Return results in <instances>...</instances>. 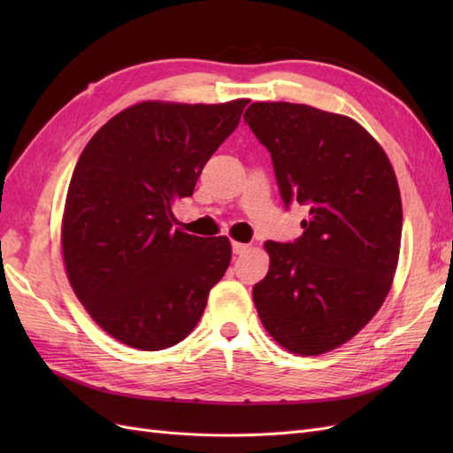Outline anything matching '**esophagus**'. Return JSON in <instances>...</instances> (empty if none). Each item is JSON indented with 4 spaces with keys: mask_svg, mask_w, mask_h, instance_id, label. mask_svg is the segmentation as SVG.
Here are the masks:
<instances>
[{
    "mask_svg": "<svg viewBox=\"0 0 453 453\" xmlns=\"http://www.w3.org/2000/svg\"><path fill=\"white\" fill-rule=\"evenodd\" d=\"M250 250L248 243H240V242H232V251H234V255H242Z\"/></svg>",
    "mask_w": 453,
    "mask_h": 453,
    "instance_id": "1",
    "label": "esophagus"
}]
</instances>
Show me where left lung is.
<instances>
[{"instance_id":"obj_1","label":"left lung","mask_w":453,"mask_h":453,"mask_svg":"<svg viewBox=\"0 0 453 453\" xmlns=\"http://www.w3.org/2000/svg\"><path fill=\"white\" fill-rule=\"evenodd\" d=\"M243 120L268 149L285 208L310 210L303 236L265 243L270 268L253 287L258 318L287 351H331L374 318L391 289L403 232L393 166L344 115L255 102Z\"/></svg>"}]
</instances>
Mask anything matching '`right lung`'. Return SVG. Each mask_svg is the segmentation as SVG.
Returning <instances> with one entry per match:
<instances>
[{
    "label": "right lung",
    "mask_w": 453,
    "mask_h": 453,
    "mask_svg": "<svg viewBox=\"0 0 453 453\" xmlns=\"http://www.w3.org/2000/svg\"><path fill=\"white\" fill-rule=\"evenodd\" d=\"M248 100L217 105L142 102L92 135L67 188L65 272L107 334L135 349L175 346L200 321L230 265L226 236L172 228L205 162L236 130Z\"/></svg>",
    "instance_id": "1"
}]
</instances>
